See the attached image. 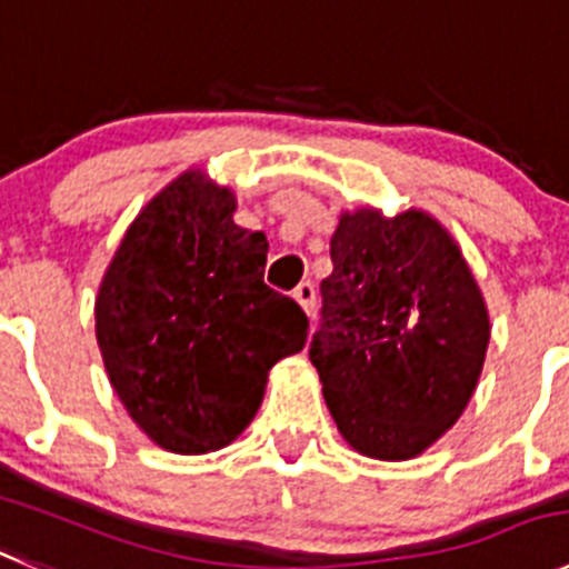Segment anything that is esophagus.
<instances>
[{
	"instance_id": "1",
	"label": "esophagus",
	"mask_w": 569,
	"mask_h": 569,
	"mask_svg": "<svg viewBox=\"0 0 569 569\" xmlns=\"http://www.w3.org/2000/svg\"><path fill=\"white\" fill-rule=\"evenodd\" d=\"M293 299L299 301L301 310L312 312L316 310V284H312V281H301L299 288L293 290Z\"/></svg>"
}]
</instances>
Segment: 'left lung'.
<instances>
[{"instance_id":"8db88e82","label":"left lung","mask_w":569,"mask_h":569,"mask_svg":"<svg viewBox=\"0 0 569 569\" xmlns=\"http://www.w3.org/2000/svg\"><path fill=\"white\" fill-rule=\"evenodd\" d=\"M310 360L340 436L408 461L461 419L483 371L489 312L461 248L419 209L340 214Z\"/></svg>"}]
</instances>
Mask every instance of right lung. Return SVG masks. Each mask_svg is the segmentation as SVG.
Here are the masks:
<instances>
[{
    "label": "right lung",
    "instance_id": "right-lung-1",
    "mask_svg": "<svg viewBox=\"0 0 569 569\" xmlns=\"http://www.w3.org/2000/svg\"><path fill=\"white\" fill-rule=\"evenodd\" d=\"M200 170L126 231L94 305L97 343L128 416L164 450L200 456L257 416L268 371L305 349V310L262 281L268 240Z\"/></svg>",
    "mask_w": 569,
    "mask_h": 569
}]
</instances>
